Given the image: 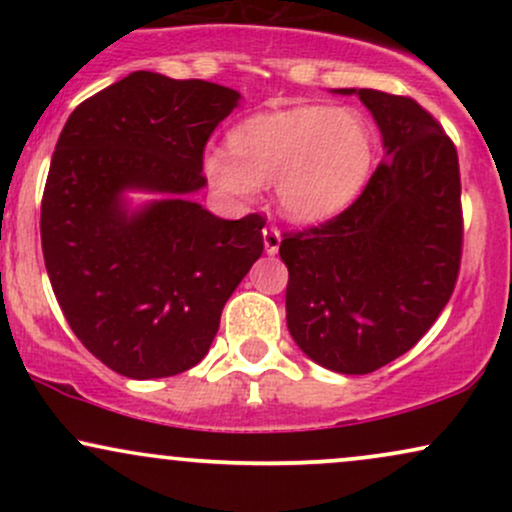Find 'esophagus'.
Segmentation results:
<instances>
[{"instance_id": "obj_1", "label": "esophagus", "mask_w": 512, "mask_h": 512, "mask_svg": "<svg viewBox=\"0 0 512 512\" xmlns=\"http://www.w3.org/2000/svg\"><path fill=\"white\" fill-rule=\"evenodd\" d=\"M262 238H264V250H267V255H274L276 250H279L281 245V231L274 226H267L262 231Z\"/></svg>"}]
</instances>
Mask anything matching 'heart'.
Masks as SVG:
<instances>
[{
	"mask_svg": "<svg viewBox=\"0 0 512 512\" xmlns=\"http://www.w3.org/2000/svg\"><path fill=\"white\" fill-rule=\"evenodd\" d=\"M373 168V137L349 108L301 105L243 120L228 146H211L204 173L221 195L250 202L276 182L279 209L315 223L349 207Z\"/></svg>",
	"mask_w": 512,
	"mask_h": 512,
	"instance_id": "heart-1",
	"label": "heart"
}]
</instances>
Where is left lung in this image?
Masks as SVG:
<instances>
[{
    "mask_svg": "<svg viewBox=\"0 0 512 512\" xmlns=\"http://www.w3.org/2000/svg\"><path fill=\"white\" fill-rule=\"evenodd\" d=\"M356 93L383 134L385 158L351 207L284 233L286 325L320 366L363 375L419 342L448 305L462 260L457 149L414 98Z\"/></svg>",
    "mask_w": 512,
    "mask_h": 512,
    "instance_id": "left-lung-1",
    "label": "left lung"
}]
</instances>
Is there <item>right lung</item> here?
I'll return each mask as SVG.
<instances>
[{"label":"right lung","mask_w":512,"mask_h":512,"mask_svg":"<svg viewBox=\"0 0 512 512\" xmlns=\"http://www.w3.org/2000/svg\"><path fill=\"white\" fill-rule=\"evenodd\" d=\"M240 93L132 72L76 105L40 207L52 291L79 342L115 373L168 378L207 356L221 310L264 250L260 214L238 221L192 202L204 146ZM125 189L168 200L129 212Z\"/></svg>","instance_id":"obj_1"}]
</instances>
